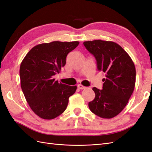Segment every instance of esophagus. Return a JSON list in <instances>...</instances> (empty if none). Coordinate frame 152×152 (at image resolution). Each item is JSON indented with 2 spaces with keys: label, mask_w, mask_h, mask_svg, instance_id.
<instances>
[{
  "label": "esophagus",
  "mask_w": 152,
  "mask_h": 152,
  "mask_svg": "<svg viewBox=\"0 0 152 152\" xmlns=\"http://www.w3.org/2000/svg\"><path fill=\"white\" fill-rule=\"evenodd\" d=\"M77 86V88H78L79 89H86V87L82 86V84H78Z\"/></svg>",
  "instance_id": "obj_1"
}]
</instances>
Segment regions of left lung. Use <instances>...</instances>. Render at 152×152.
I'll use <instances>...</instances> for the list:
<instances>
[{
    "instance_id": "obj_1",
    "label": "left lung",
    "mask_w": 152,
    "mask_h": 152,
    "mask_svg": "<svg viewBox=\"0 0 152 152\" xmlns=\"http://www.w3.org/2000/svg\"><path fill=\"white\" fill-rule=\"evenodd\" d=\"M97 63V69L105 73L103 87H93L94 99L89 103L90 110L103 118L118 115L128 104L135 85V65L121 46L113 41L94 40L83 42Z\"/></svg>"
}]
</instances>
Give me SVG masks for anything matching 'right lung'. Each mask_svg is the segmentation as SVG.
<instances>
[{"label":"right lung","instance_id":"right-lung-1","mask_svg":"<svg viewBox=\"0 0 152 152\" xmlns=\"http://www.w3.org/2000/svg\"><path fill=\"white\" fill-rule=\"evenodd\" d=\"M78 41H53L35 46L20 66L21 89L30 108L40 118L51 120L65 111L76 86L55 81L66 64V56Z\"/></svg>","mask_w":152,"mask_h":152}]
</instances>
